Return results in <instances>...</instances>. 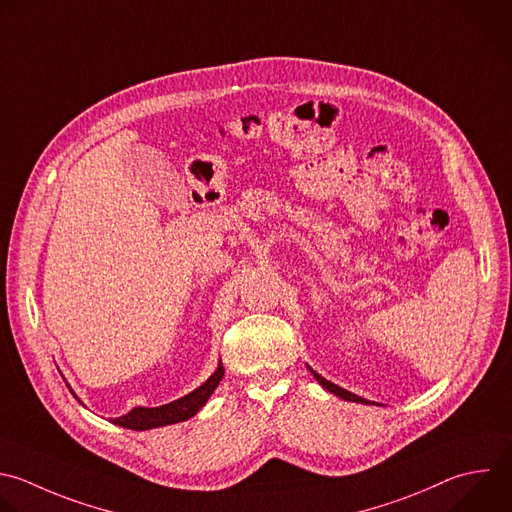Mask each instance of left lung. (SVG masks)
I'll return each mask as SVG.
<instances>
[{"label": "left lung", "mask_w": 512, "mask_h": 512, "mask_svg": "<svg viewBox=\"0 0 512 512\" xmlns=\"http://www.w3.org/2000/svg\"><path fill=\"white\" fill-rule=\"evenodd\" d=\"M311 374H313V378L325 388V390H329L331 394H335V396H339V398H344V400H350V402H362V404H366V400L364 398H360V396H356V394H352V392H348V390H344V388H339V386H335V384H331V382H327L325 378H321L319 374H315L313 370H311Z\"/></svg>", "instance_id": "obj_1"}]
</instances>
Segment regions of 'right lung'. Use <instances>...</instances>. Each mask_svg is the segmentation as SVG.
I'll use <instances>...</instances> for the list:
<instances>
[{
  "label": "right lung",
  "mask_w": 512,
  "mask_h": 512,
  "mask_svg": "<svg viewBox=\"0 0 512 512\" xmlns=\"http://www.w3.org/2000/svg\"><path fill=\"white\" fill-rule=\"evenodd\" d=\"M223 374H225L223 364H219L217 372L203 386H199L195 392L183 396L181 400H175V402L158 406V408H140L138 406V408H132L128 414L114 418L112 422L122 428H130V430H150V428H158V426L185 422V420L193 418L207 404L209 396L219 386Z\"/></svg>",
  "instance_id": "1"
}]
</instances>
